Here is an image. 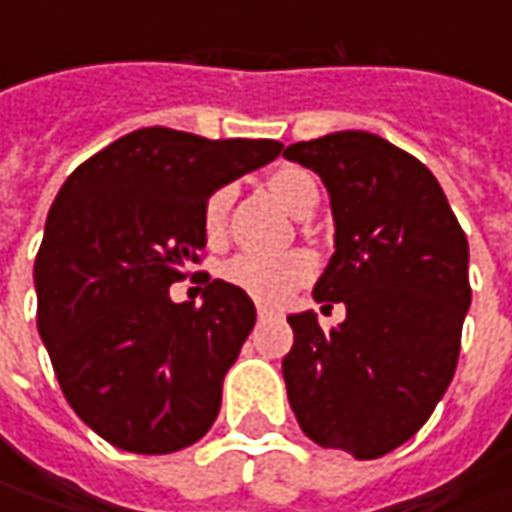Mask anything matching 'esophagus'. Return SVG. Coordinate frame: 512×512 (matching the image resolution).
Masks as SVG:
<instances>
[{
    "instance_id": "obj_1",
    "label": "esophagus",
    "mask_w": 512,
    "mask_h": 512,
    "mask_svg": "<svg viewBox=\"0 0 512 512\" xmlns=\"http://www.w3.org/2000/svg\"><path fill=\"white\" fill-rule=\"evenodd\" d=\"M256 313H259V319H270V316H279V310H273V307H267V305H256Z\"/></svg>"
}]
</instances>
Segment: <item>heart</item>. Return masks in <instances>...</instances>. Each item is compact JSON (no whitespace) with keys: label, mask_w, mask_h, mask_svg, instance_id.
I'll return each mask as SVG.
<instances>
[{"label":"heart","mask_w":512,"mask_h":512,"mask_svg":"<svg viewBox=\"0 0 512 512\" xmlns=\"http://www.w3.org/2000/svg\"><path fill=\"white\" fill-rule=\"evenodd\" d=\"M270 196L285 207L290 216H307L319 202V185L313 173L299 165H282L267 176ZM233 205V190L219 187L207 196L202 207V230L207 242L219 245L227 236V219ZM313 276V259L307 250H287L279 256H256L239 253L222 265V279L227 285L242 290L245 296L262 305H279L296 287H302Z\"/></svg>","instance_id":"obj_1"}]
</instances>
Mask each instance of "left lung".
Returning <instances> with one entry per match:
<instances>
[{
	"instance_id": "left-lung-1",
	"label": "left lung",
	"mask_w": 512,
	"mask_h": 512,
	"mask_svg": "<svg viewBox=\"0 0 512 512\" xmlns=\"http://www.w3.org/2000/svg\"><path fill=\"white\" fill-rule=\"evenodd\" d=\"M322 176L336 253L313 287L347 316L322 330L293 313L282 362L296 422L330 450L379 459L419 433L453 382L470 307L467 236L422 162L364 130L287 145Z\"/></svg>"
}]
</instances>
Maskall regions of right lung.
Instances as JSON below:
<instances>
[{
  "instance_id": "add662e5",
  "label": "right lung",
  "mask_w": 512,
  "mask_h": 512,
  "mask_svg": "<svg viewBox=\"0 0 512 512\" xmlns=\"http://www.w3.org/2000/svg\"><path fill=\"white\" fill-rule=\"evenodd\" d=\"M282 148L133 130L82 162L53 199L33 265L39 336L76 416L113 447L176 453L216 422L256 307L210 276L202 305H176L168 287L199 262L207 196Z\"/></svg>"
}]
</instances>
